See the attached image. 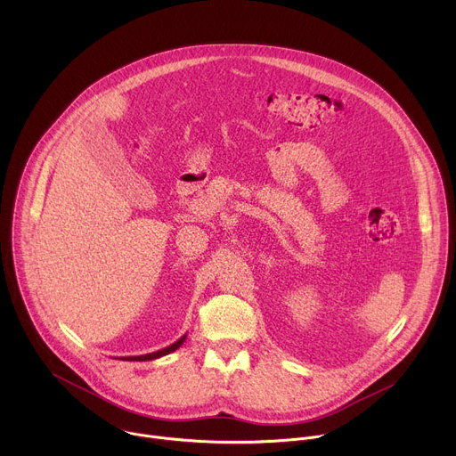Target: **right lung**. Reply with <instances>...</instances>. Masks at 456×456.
Masks as SVG:
<instances>
[{
  "label": "right lung",
  "mask_w": 456,
  "mask_h": 456,
  "mask_svg": "<svg viewBox=\"0 0 456 456\" xmlns=\"http://www.w3.org/2000/svg\"><path fill=\"white\" fill-rule=\"evenodd\" d=\"M185 338H187V336H182V338H180L176 343H173V345H169L167 348H162V350H159V352H153V354H146V355H132V357H122V361H153V359H159V357H162V355H167V354H171V352L178 350V348L183 345Z\"/></svg>",
  "instance_id": "add662e5"
}]
</instances>
